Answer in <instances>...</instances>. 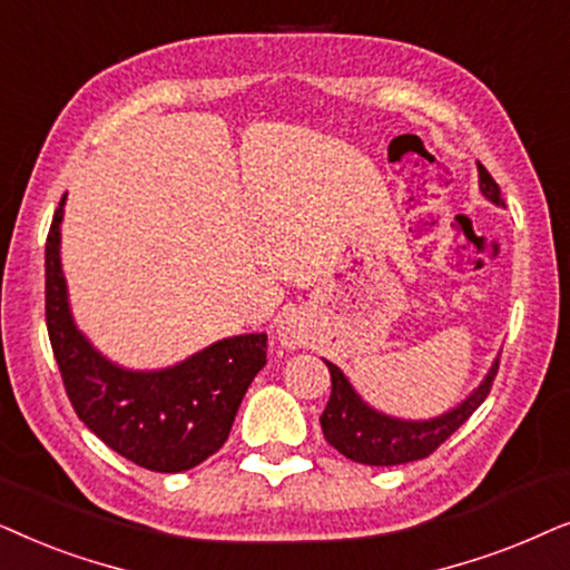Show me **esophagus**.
Instances as JSON below:
<instances>
[{
  "label": "esophagus",
  "mask_w": 570,
  "mask_h": 570,
  "mask_svg": "<svg viewBox=\"0 0 570 570\" xmlns=\"http://www.w3.org/2000/svg\"><path fill=\"white\" fill-rule=\"evenodd\" d=\"M278 338H281V344L289 346V348L299 346V333L294 331V328H289V325H286V328H281V331H278Z\"/></svg>",
  "instance_id": "1"
}]
</instances>
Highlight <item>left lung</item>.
<instances>
[{"label":"left lung","mask_w":570,"mask_h":570,"mask_svg":"<svg viewBox=\"0 0 570 570\" xmlns=\"http://www.w3.org/2000/svg\"><path fill=\"white\" fill-rule=\"evenodd\" d=\"M476 169H480L482 195L495 206H505L503 197H500V187L490 177V171L482 164H476ZM325 364L331 370V399L321 416L325 440L356 464L396 466L416 459H428L440 443H445L476 412V406L488 399L492 381H495L500 354L492 362L484 381L459 406L432 416V420H399V416L377 412L354 391V385L348 383V377L341 373L336 364L328 360H325Z\"/></svg>","instance_id":"obj_1"}]
</instances>
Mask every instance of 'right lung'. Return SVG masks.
Listing matches in <instances>:
<instances>
[{
	"label": "right lung",
	"instance_id": "1",
	"mask_svg": "<svg viewBox=\"0 0 570 570\" xmlns=\"http://www.w3.org/2000/svg\"><path fill=\"white\" fill-rule=\"evenodd\" d=\"M65 197L47 239V328L75 414L111 451L150 472L203 464L229 438L234 416L265 364L268 336L222 338L164 370H130L90 344L72 321L59 257Z\"/></svg>",
	"mask_w": 570,
	"mask_h": 570
}]
</instances>
